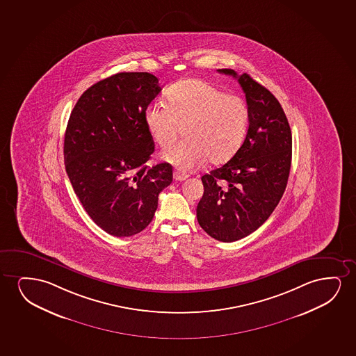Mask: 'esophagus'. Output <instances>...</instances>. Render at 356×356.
Listing matches in <instances>:
<instances>
[{
    "label": "esophagus",
    "instance_id": "esophagus-1",
    "mask_svg": "<svg viewBox=\"0 0 356 356\" xmlns=\"http://www.w3.org/2000/svg\"><path fill=\"white\" fill-rule=\"evenodd\" d=\"M188 176L186 175V174H182L180 171H174V180L175 181H184L187 179Z\"/></svg>",
    "mask_w": 356,
    "mask_h": 356
}]
</instances>
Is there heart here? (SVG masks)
I'll list each match as a JSON object with an SVG mask.
<instances>
[{"label": "heart", "mask_w": 356, "mask_h": 356, "mask_svg": "<svg viewBox=\"0 0 356 356\" xmlns=\"http://www.w3.org/2000/svg\"><path fill=\"white\" fill-rule=\"evenodd\" d=\"M168 104L153 102L145 120L153 140L161 148L182 140L161 158L181 170H191L203 161L221 164L238 151L248 129L249 109L243 98L225 93L200 79H185L166 91Z\"/></svg>", "instance_id": "heart-1"}]
</instances>
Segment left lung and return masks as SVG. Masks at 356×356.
<instances>
[{"mask_svg": "<svg viewBox=\"0 0 356 356\" xmlns=\"http://www.w3.org/2000/svg\"><path fill=\"white\" fill-rule=\"evenodd\" d=\"M232 75L247 99L249 125L242 146L226 164L202 176L197 220L210 237L234 242L258 229L282 198L292 161V131L273 93L247 73Z\"/></svg>", "mask_w": 356, "mask_h": 356, "instance_id": "1", "label": "left lung"}]
</instances>
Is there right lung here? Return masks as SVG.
<instances>
[{"instance_id": "1", "label": "right lung", "mask_w": 356, "mask_h": 356, "mask_svg": "<svg viewBox=\"0 0 356 356\" xmlns=\"http://www.w3.org/2000/svg\"><path fill=\"white\" fill-rule=\"evenodd\" d=\"M161 90L153 74L118 73L88 88L69 118V180L88 216L115 237L146 229L172 181L169 163L146 165L154 142L145 112Z\"/></svg>"}]
</instances>
